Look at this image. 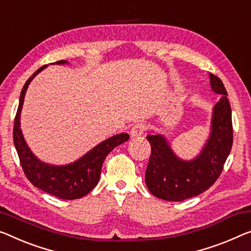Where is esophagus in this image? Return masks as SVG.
Returning <instances> with one entry per match:
<instances>
[{"label": "esophagus", "mask_w": 251, "mask_h": 251, "mask_svg": "<svg viewBox=\"0 0 251 251\" xmlns=\"http://www.w3.org/2000/svg\"><path fill=\"white\" fill-rule=\"evenodd\" d=\"M145 130V125L144 124H136L132 127V129H130V136L132 137H137V136H141L143 135Z\"/></svg>", "instance_id": "obj_1"}]
</instances>
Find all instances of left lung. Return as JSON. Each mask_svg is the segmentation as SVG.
<instances>
[{"mask_svg":"<svg viewBox=\"0 0 251 251\" xmlns=\"http://www.w3.org/2000/svg\"><path fill=\"white\" fill-rule=\"evenodd\" d=\"M211 89L221 95L213 107L208 138L200 154L184 160L176 154L162 134H150L151 156L145 173V184L152 195L169 201H181L207 190L221 175L233 142L232 115L227 92L222 81L208 74Z\"/></svg>","mask_w":251,"mask_h":251,"instance_id":"obj_1","label":"left lung"}]
</instances>
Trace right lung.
<instances>
[{"label":"right lung","instance_id":"1","mask_svg":"<svg viewBox=\"0 0 251 251\" xmlns=\"http://www.w3.org/2000/svg\"><path fill=\"white\" fill-rule=\"evenodd\" d=\"M51 64H69L66 61H58ZM48 65H44L36 71L25 82L22 88L19 107L14 119L13 127V142L18 152L19 159L25 177L37 188L44 190L62 200H77L89 194L98 184L101 173L102 163L110 151L128 141L129 135L127 133H121L114 135L101 143L97 144L84 155H82L76 161L56 166L42 161L33 154L25 142L21 130L20 117L24 106L25 96L27 92L30 82L37 74L46 69Z\"/></svg>","mask_w":251,"mask_h":251}]
</instances>
